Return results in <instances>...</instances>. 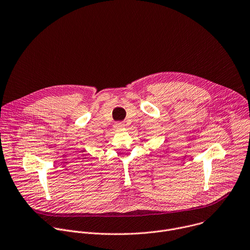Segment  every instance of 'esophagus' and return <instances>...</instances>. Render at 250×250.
Returning <instances> with one entry per match:
<instances>
[{
    "mask_svg": "<svg viewBox=\"0 0 250 250\" xmlns=\"http://www.w3.org/2000/svg\"><path fill=\"white\" fill-rule=\"evenodd\" d=\"M124 126H125V123H123V122H118L115 124L116 128H120V127H124Z\"/></svg>",
    "mask_w": 250,
    "mask_h": 250,
    "instance_id": "esophagus-1",
    "label": "esophagus"
}]
</instances>
